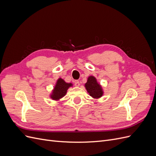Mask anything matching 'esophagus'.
<instances>
[{
  "instance_id": "obj_1",
  "label": "esophagus",
  "mask_w": 156,
  "mask_h": 156,
  "mask_svg": "<svg viewBox=\"0 0 156 156\" xmlns=\"http://www.w3.org/2000/svg\"><path fill=\"white\" fill-rule=\"evenodd\" d=\"M75 85L76 87H79L80 85V83H79V81H75Z\"/></svg>"
}]
</instances>
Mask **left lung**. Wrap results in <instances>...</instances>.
I'll return each mask as SVG.
<instances>
[{
  "label": "left lung",
  "instance_id": "obj_1",
  "mask_svg": "<svg viewBox=\"0 0 156 156\" xmlns=\"http://www.w3.org/2000/svg\"><path fill=\"white\" fill-rule=\"evenodd\" d=\"M87 92L93 99H98L101 98L103 94H104V90L101 84L97 81V79L93 76L90 75L87 79V82L84 84Z\"/></svg>",
  "mask_w": 156,
  "mask_h": 156
}]
</instances>
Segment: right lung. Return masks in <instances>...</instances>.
<instances>
[{
  "label": "right lung",
  "instance_id": "obj_1",
  "mask_svg": "<svg viewBox=\"0 0 156 156\" xmlns=\"http://www.w3.org/2000/svg\"><path fill=\"white\" fill-rule=\"evenodd\" d=\"M73 84L71 83H66L63 79L58 78L56 81L55 85L49 94V98L53 101L59 102L61 99L65 96L68 90L72 87Z\"/></svg>",
  "mask_w": 156,
  "mask_h": 156
}]
</instances>
